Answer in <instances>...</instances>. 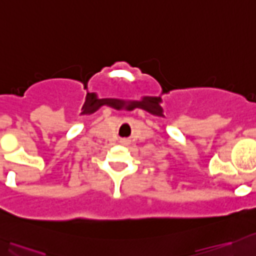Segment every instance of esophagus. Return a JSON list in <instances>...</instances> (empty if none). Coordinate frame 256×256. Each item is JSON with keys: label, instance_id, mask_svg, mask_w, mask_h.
<instances>
[{"label": "esophagus", "instance_id": "1", "mask_svg": "<svg viewBox=\"0 0 256 256\" xmlns=\"http://www.w3.org/2000/svg\"><path fill=\"white\" fill-rule=\"evenodd\" d=\"M120 142L122 144H128V140H125V138H124V140H121Z\"/></svg>", "mask_w": 256, "mask_h": 256}]
</instances>
